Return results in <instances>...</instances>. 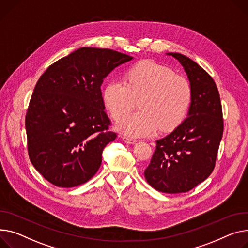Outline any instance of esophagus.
Masks as SVG:
<instances>
[{
    "label": "esophagus",
    "mask_w": 248,
    "mask_h": 248,
    "mask_svg": "<svg viewBox=\"0 0 248 248\" xmlns=\"http://www.w3.org/2000/svg\"><path fill=\"white\" fill-rule=\"evenodd\" d=\"M123 140L125 143H128V144H135L138 141L136 139H131V138H128V137H123Z\"/></svg>",
    "instance_id": "1"
}]
</instances>
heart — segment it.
Masks as SVG:
<instances>
[{
  "label": "heart",
  "mask_w": 248,
  "mask_h": 248,
  "mask_svg": "<svg viewBox=\"0 0 248 248\" xmlns=\"http://www.w3.org/2000/svg\"><path fill=\"white\" fill-rule=\"evenodd\" d=\"M104 103L114 120L133 109L118 124L121 133L129 137L152 136L158 129L170 131L186 119L192 91L189 81L154 61L131 65L125 80L112 79L104 90Z\"/></svg>",
  "instance_id": "obj_1"
}]
</instances>
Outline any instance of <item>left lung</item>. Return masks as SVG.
Instances as JSON below:
<instances>
[{
    "instance_id": "obj_1",
    "label": "left lung",
    "mask_w": 248,
    "mask_h": 248,
    "mask_svg": "<svg viewBox=\"0 0 248 248\" xmlns=\"http://www.w3.org/2000/svg\"><path fill=\"white\" fill-rule=\"evenodd\" d=\"M167 55L184 67L192 97L187 118L169 136L156 140L144 177L160 192L180 193L204 181L216 166L223 134L222 108L216 82L200 64L178 53Z\"/></svg>"
}]
</instances>
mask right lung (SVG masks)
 Listing matches in <instances>:
<instances>
[{
    "instance_id": "right-lung-1",
    "label": "right lung",
    "mask_w": 248,
    "mask_h": 248,
    "mask_svg": "<svg viewBox=\"0 0 248 248\" xmlns=\"http://www.w3.org/2000/svg\"><path fill=\"white\" fill-rule=\"evenodd\" d=\"M134 58L108 48L79 47L41 76L26 115L28 152L35 169L59 187L90 180L100 169L108 131L101 86Z\"/></svg>"
}]
</instances>
